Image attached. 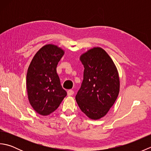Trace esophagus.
I'll return each instance as SVG.
<instances>
[{
  "instance_id": "34e87169",
  "label": "esophagus",
  "mask_w": 151,
  "mask_h": 151,
  "mask_svg": "<svg viewBox=\"0 0 151 151\" xmlns=\"http://www.w3.org/2000/svg\"><path fill=\"white\" fill-rule=\"evenodd\" d=\"M74 94V91L72 90V89H69V90L67 91V95L68 96H71Z\"/></svg>"
}]
</instances>
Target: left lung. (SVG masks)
Instances as JSON below:
<instances>
[{"label": "left lung", "instance_id": "8db88e82", "mask_svg": "<svg viewBox=\"0 0 151 151\" xmlns=\"http://www.w3.org/2000/svg\"><path fill=\"white\" fill-rule=\"evenodd\" d=\"M84 67V79L76 95L79 108L91 119L104 117L119 93L117 67L106 51L94 47L80 57Z\"/></svg>", "mask_w": 151, "mask_h": 151}]
</instances>
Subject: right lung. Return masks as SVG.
<instances>
[{"label":"right lung","mask_w":151,"mask_h":151,"mask_svg":"<svg viewBox=\"0 0 151 151\" xmlns=\"http://www.w3.org/2000/svg\"><path fill=\"white\" fill-rule=\"evenodd\" d=\"M64 50L52 44L41 47L28 67L27 89L28 100L34 110L48 115L59 107L67 92L61 86L56 67Z\"/></svg>","instance_id":"obj_1"}]
</instances>
